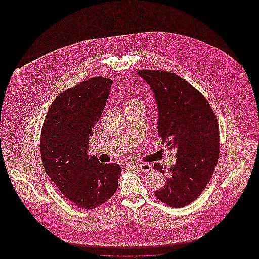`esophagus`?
Instances as JSON below:
<instances>
[{"label":"esophagus","mask_w":259,"mask_h":259,"mask_svg":"<svg viewBox=\"0 0 259 259\" xmlns=\"http://www.w3.org/2000/svg\"><path fill=\"white\" fill-rule=\"evenodd\" d=\"M136 169L138 170V171H140V172H149V171H151V166L150 165H148V164H141V165H135Z\"/></svg>","instance_id":"esophagus-1"}]
</instances>
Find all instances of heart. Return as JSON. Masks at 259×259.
Masks as SVG:
<instances>
[{"label": "heart", "mask_w": 259, "mask_h": 259, "mask_svg": "<svg viewBox=\"0 0 259 259\" xmlns=\"http://www.w3.org/2000/svg\"><path fill=\"white\" fill-rule=\"evenodd\" d=\"M137 102H139V101L138 100H130L127 105H131V104H134V103H137Z\"/></svg>", "instance_id": "obj_1"}]
</instances>
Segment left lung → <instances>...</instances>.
<instances>
[{"mask_svg": "<svg viewBox=\"0 0 259 259\" xmlns=\"http://www.w3.org/2000/svg\"><path fill=\"white\" fill-rule=\"evenodd\" d=\"M158 107V136L168 149L175 148L172 168L154 165L167 172V184L154 192L156 198L172 208H183L196 200L209 184L220 155L218 119L206 97L171 72L140 70Z\"/></svg>", "mask_w": 259, "mask_h": 259, "instance_id": "8db88e82", "label": "left lung"}]
</instances>
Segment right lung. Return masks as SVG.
I'll return each mask as SVG.
<instances>
[{"label": "right lung", "mask_w": 259, "mask_h": 259, "mask_svg": "<svg viewBox=\"0 0 259 259\" xmlns=\"http://www.w3.org/2000/svg\"><path fill=\"white\" fill-rule=\"evenodd\" d=\"M112 80L95 76L60 93L45 118L40 156L45 172L75 206L91 209L116 192L121 168L87 155L89 137L110 95Z\"/></svg>", "instance_id": "1"}]
</instances>
